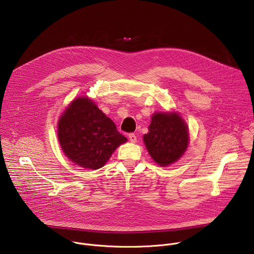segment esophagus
<instances>
[{"instance_id":"34e87169","label":"esophagus","mask_w":254,"mask_h":254,"mask_svg":"<svg viewBox=\"0 0 254 254\" xmlns=\"http://www.w3.org/2000/svg\"><path fill=\"white\" fill-rule=\"evenodd\" d=\"M128 139L131 142H136V135L134 133H129L128 134Z\"/></svg>"}]
</instances>
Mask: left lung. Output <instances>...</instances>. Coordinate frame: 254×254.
I'll list each match as a JSON object with an SVG mask.
<instances>
[{
  "mask_svg": "<svg viewBox=\"0 0 254 254\" xmlns=\"http://www.w3.org/2000/svg\"><path fill=\"white\" fill-rule=\"evenodd\" d=\"M188 127L177 113H156L143 142L152 159L161 167L177 162L189 143Z\"/></svg>",
  "mask_w": 254,
  "mask_h": 254,
  "instance_id": "8db88e82",
  "label": "left lung"
}]
</instances>
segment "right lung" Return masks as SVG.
<instances>
[{"instance_id": "obj_1", "label": "right lung", "mask_w": 254, "mask_h": 254, "mask_svg": "<svg viewBox=\"0 0 254 254\" xmlns=\"http://www.w3.org/2000/svg\"><path fill=\"white\" fill-rule=\"evenodd\" d=\"M58 139L71 162L89 170L103 167L117 148L127 140L87 96L74 99L62 114Z\"/></svg>"}]
</instances>
